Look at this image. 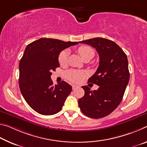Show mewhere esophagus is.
I'll return each mask as SVG.
<instances>
[{"instance_id":"obj_1","label":"esophagus","mask_w":147,"mask_h":147,"mask_svg":"<svg viewBox=\"0 0 147 147\" xmlns=\"http://www.w3.org/2000/svg\"><path fill=\"white\" fill-rule=\"evenodd\" d=\"M78 86H76V85H72V88H73V90H74V89L78 88Z\"/></svg>"}]
</instances>
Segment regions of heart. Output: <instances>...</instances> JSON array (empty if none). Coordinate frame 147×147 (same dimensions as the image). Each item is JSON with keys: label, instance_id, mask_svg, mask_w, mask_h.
Masks as SVG:
<instances>
[{"label": "heart", "instance_id": "heart-1", "mask_svg": "<svg viewBox=\"0 0 147 147\" xmlns=\"http://www.w3.org/2000/svg\"><path fill=\"white\" fill-rule=\"evenodd\" d=\"M78 52L83 60L86 59H91L94 55V50L89 46H81L78 49ZM69 53L67 51H63L59 54L58 61L60 65H64L67 63ZM88 75V73L85 71L74 70L70 69L65 73V76L69 81L74 83H78L82 80Z\"/></svg>", "mask_w": 147, "mask_h": 147}]
</instances>
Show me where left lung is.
I'll return each instance as SVG.
<instances>
[{
  "label": "left lung",
  "instance_id": "left-lung-1",
  "mask_svg": "<svg viewBox=\"0 0 147 147\" xmlns=\"http://www.w3.org/2000/svg\"><path fill=\"white\" fill-rule=\"evenodd\" d=\"M95 48L99 55V65L89 82L99 86L91 91L88 86L78 100L82 112L91 118L100 119L108 115L117 108L123 99L130 73L126 54L115 42L105 38H95L80 41Z\"/></svg>",
  "mask_w": 147,
  "mask_h": 147
}]
</instances>
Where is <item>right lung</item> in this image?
I'll use <instances>...</instances> for the list:
<instances>
[{"label": "right lung", "instance_id": "1", "mask_svg": "<svg viewBox=\"0 0 147 147\" xmlns=\"http://www.w3.org/2000/svg\"><path fill=\"white\" fill-rule=\"evenodd\" d=\"M77 44L41 38L26 47L19 63V88L27 104L36 112L51 115L61 109L72 87L65 81L54 86L51 76L59 67L60 52Z\"/></svg>", "mask_w": 147, "mask_h": 147}]
</instances>
